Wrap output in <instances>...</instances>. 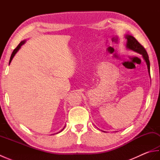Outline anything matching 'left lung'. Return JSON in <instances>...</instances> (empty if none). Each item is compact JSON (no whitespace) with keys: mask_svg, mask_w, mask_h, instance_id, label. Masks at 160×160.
<instances>
[{"mask_svg":"<svg viewBox=\"0 0 160 160\" xmlns=\"http://www.w3.org/2000/svg\"><path fill=\"white\" fill-rule=\"evenodd\" d=\"M125 37L127 40V45H126L127 46V48L128 49L132 50L135 52H137L142 55V57H143L144 60H145L146 63L147 64L148 71L149 75H150V62H149L148 53L147 52V51L144 49V47L142 46L133 36H132L131 35H126Z\"/></svg>","mask_w":160,"mask_h":160,"instance_id":"obj_1","label":"left lung"}]
</instances>
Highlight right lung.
<instances>
[{
	"instance_id": "add662e5",
	"label": "right lung",
	"mask_w": 160,
	"mask_h": 160,
	"mask_svg": "<svg viewBox=\"0 0 160 160\" xmlns=\"http://www.w3.org/2000/svg\"><path fill=\"white\" fill-rule=\"evenodd\" d=\"M25 42H26V40H22V41H21L20 42V43H19V45L16 47V48L13 51V52H12V55H11V57H10V60H9V64H10V62H12V59H13V56H15V54L17 53V52H18V51L20 49V47H21V46L22 45H24V44L25 43ZM64 129V128H63ZM62 129V130H63Z\"/></svg>"
}]
</instances>
